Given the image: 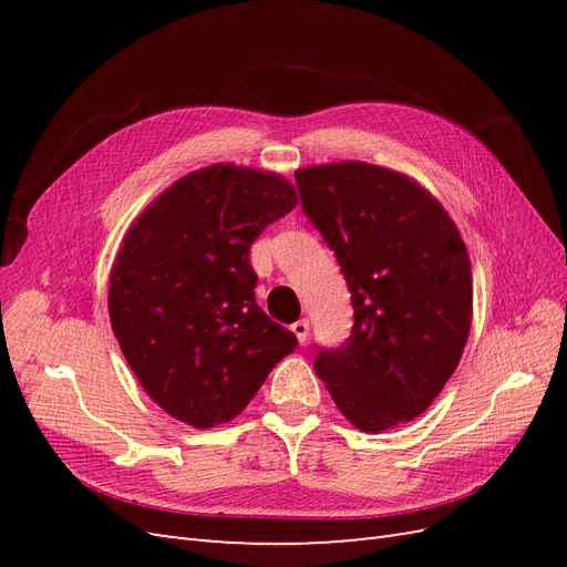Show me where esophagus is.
<instances>
[{
  "label": "esophagus",
  "mask_w": 567,
  "mask_h": 567,
  "mask_svg": "<svg viewBox=\"0 0 567 567\" xmlns=\"http://www.w3.org/2000/svg\"><path fill=\"white\" fill-rule=\"evenodd\" d=\"M290 331L296 333V338L300 340V346H305L307 338H310V321H307V319H300V321H296L293 326H290Z\"/></svg>",
  "instance_id": "obj_1"
}]
</instances>
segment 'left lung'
<instances>
[{"mask_svg":"<svg viewBox=\"0 0 567 567\" xmlns=\"http://www.w3.org/2000/svg\"><path fill=\"white\" fill-rule=\"evenodd\" d=\"M302 208L336 250L354 323L315 371L362 433L414 421L456 371L473 319L466 244L414 177L364 161L296 169Z\"/></svg>","mask_w":567,"mask_h":567,"instance_id":"1","label":"left lung"}]
</instances>
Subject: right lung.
I'll use <instances>...</instances> for the list:
<instances>
[{"mask_svg":"<svg viewBox=\"0 0 567 567\" xmlns=\"http://www.w3.org/2000/svg\"><path fill=\"white\" fill-rule=\"evenodd\" d=\"M279 173L234 163L194 169L153 198L120 241L111 329L148 398L208 431L250 404L298 346L255 302L250 246L296 208Z\"/></svg>","mask_w":567,"mask_h":567,"instance_id":"obj_1","label":"right lung"}]
</instances>
